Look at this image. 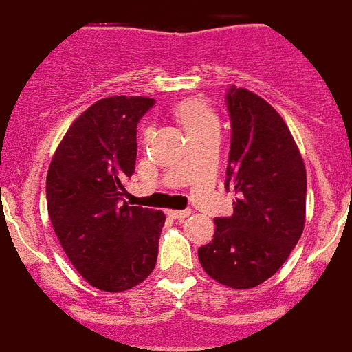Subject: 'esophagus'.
Here are the masks:
<instances>
[{
	"label": "esophagus",
	"mask_w": 352,
	"mask_h": 352,
	"mask_svg": "<svg viewBox=\"0 0 352 352\" xmlns=\"http://www.w3.org/2000/svg\"><path fill=\"white\" fill-rule=\"evenodd\" d=\"M168 214L173 216L174 220H185V218H189V216H190V209H184V210H168Z\"/></svg>",
	"instance_id": "obj_1"
}]
</instances>
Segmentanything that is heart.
<instances>
[{
    "label": "heart",
    "instance_id": "heart-1",
    "mask_svg": "<svg viewBox=\"0 0 352 352\" xmlns=\"http://www.w3.org/2000/svg\"><path fill=\"white\" fill-rule=\"evenodd\" d=\"M176 118L187 134L216 125V116L201 100H185L176 107Z\"/></svg>",
    "mask_w": 352,
    "mask_h": 352
}]
</instances>
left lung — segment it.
Here are the masks:
<instances>
[{
    "label": "left lung",
    "instance_id": "obj_1",
    "mask_svg": "<svg viewBox=\"0 0 352 352\" xmlns=\"http://www.w3.org/2000/svg\"><path fill=\"white\" fill-rule=\"evenodd\" d=\"M225 105L230 120L225 189L236 192L234 212L216 218L214 238L199 247L198 258L216 282L251 289L271 278L296 247L307 176L287 125L265 100L232 85Z\"/></svg>",
    "mask_w": 352,
    "mask_h": 352
}]
</instances>
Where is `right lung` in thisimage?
Masks as SVG:
<instances>
[{
	"label": "right lung",
	"mask_w": 352,
	"mask_h": 352,
	"mask_svg": "<svg viewBox=\"0 0 352 352\" xmlns=\"http://www.w3.org/2000/svg\"><path fill=\"white\" fill-rule=\"evenodd\" d=\"M156 101L112 96L89 107L65 134L47 174V207L76 271L120 292L153 272L165 214L131 207L125 182L136 165L138 123Z\"/></svg>",
	"instance_id": "right-lung-1"
}]
</instances>
